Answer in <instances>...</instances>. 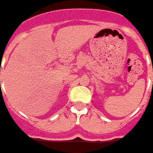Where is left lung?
Masks as SVG:
<instances>
[{"mask_svg": "<svg viewBox=\"0 0 153 153\" xmlns=\"http://www.w3.org/2000/svg\"><path fill=\"white\" fill-rule=\"evenodd\" d=\"M152 84H153V82H152Z\"/></svg>", "mask_w": 153, "mask_h": 153, "instance_id": "1", "label": "left lung"}]
</instances>
